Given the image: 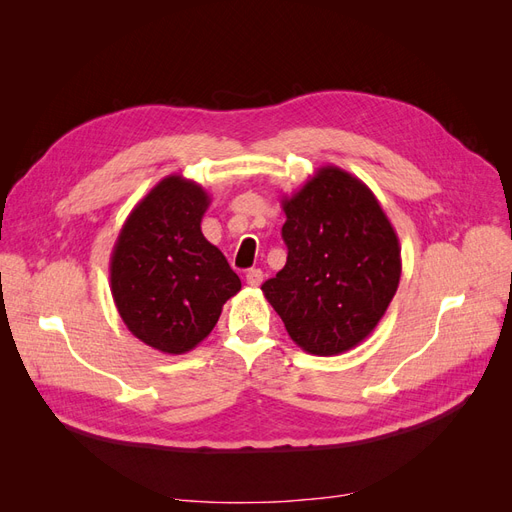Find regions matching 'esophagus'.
<instances>
[{
	"instance_id": "1",
	"label": "esophagus",
	"mask_w": 512,
	"mask_h": 512,
	"mask_svg": "<svg viewBox=\"0 0 512 512\" xmlns=\"http://www.w3.org/2000/svg\"><path fill=\"white\" fill-rule=\"evenodd\" d=\"M262 277H265V273H262L260 269H250V271L245 273V282L256 288V286L262 284Z\"/></svg>"
}]
</instances>
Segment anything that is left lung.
<instances>
[{
    "label": "left lung",
    "instance_id": "left-lung-1",
    "mask_svg": "<svg viewBox=\"0 0 512 512\" xmlns=\"http://www.w3.org/2000/svg\"><path fill=\"white\" fill-rule=\"evenodd\" d=\"M286 267L262 284L290 339L309 354H342L378 327L401 277L393 224L367 185L322 166L282 198Z\"/></svg>",
    "mask_w": 512,
    "mask_h": 512
}]
</instances>
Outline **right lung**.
<instances>
[{
	"mask_svg": "<svg viewBox=\"0 0 512 512\" xmlns=\"http://www.w3.org/2000/svg\"><path fill=\"white\" fill-rule=\"evenodd\" d=\"M211 198L181 175L164 177L121 226L111 292L128 331L164 354L194 350L213 331L239 275L200 230Z\"/></svg>",
	"mask_w": 512,
	"mask_h": 512,
	"instance_id": "obj_1",
	"label": "right lung"
}]
</instances>
